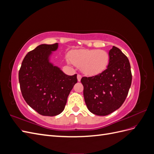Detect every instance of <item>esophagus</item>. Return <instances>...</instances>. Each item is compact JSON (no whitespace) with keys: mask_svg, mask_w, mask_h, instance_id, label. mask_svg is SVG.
<instances>
[{"mask_svg":"<svg viewBox=\"0 0 154 154\" xmlns=\"http://www.w3.org/2000/svg\"><path fill=\"white\" fill-rule=\"evenodd\" d=\"M77 78H78V82H80V81H81L82 76L80 75V74H78V75H77Z\"/></svg>","mask_w":154,"mask_h":154,"instance_id":"esophagus-1","label":"esophagus"}]
</instances>
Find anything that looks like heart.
I'll return each instance as SVG.
<instances>
[{
	"mask_svg": "<svg viewBox=\"0 0 154 154\" xmlns=\"http://www.w3.org/2000/svg\"><path fill=\"white\" fill-rule=\"evenodd\" d=\"M70 60L74 66L89 76L103 72L110 62L109 54L104 50L80 49L70 54Z\"/></svg>",
	"mask_w": 154,
	"mask_h": 154,
	"instance_id": "obj_1",
	"label": "heart"
}]
</instances>
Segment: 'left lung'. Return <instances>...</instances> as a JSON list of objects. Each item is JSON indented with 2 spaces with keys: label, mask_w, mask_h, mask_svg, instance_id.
I'll return each instance as SVG.
<instances>
[{
  "label": "left lung",
  "mask_w": 154,
  "mask_h": 154,
  "mask_svg": "<svg viewBox=\"0 0 154 154\" xmlns=\"http://www.w3.org/2000/svg\"><path fill=\"white\" fill-rule=\"evenodd\" d=\"M109 54L110 62L106 69L81 80L87 109L97 116L109 115L118 109L124 103L132 83L128 58L115 46Z\"/></svg>",
  "instance_id": "8db88e82"
}]
</instances>
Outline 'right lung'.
Listing matches in <instances>:
<instances>
[{
	"label": "right lung",
	"instance_id": "1",
	"mask_svg": "<svg viewBox=\"0 0 154 154\" xmlns=\"http://www.w3.org/2000/svg\"><path fill=\"white\" fill-rule=\"evenodd\" d=\"M58 44H41L27 53L18 72L23 97L38 114L54 116L62 113L67 97L78 82L77 74L69 76L50 62Z\"/></svg>",
	"mask_w": 154,
	"mask_h": 154
}]
</instances>
